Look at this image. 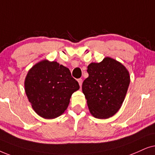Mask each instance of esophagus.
<instances>
[{"label": "esophagus", "instance_id": "obj_1", "mask_svg": "<svg viewBox=\"0 0 155 155\" xmlns=\"http://www.w3.org/2000/svg\"><path fill=\"white\" fill-rule=\"evenodd\" d=\"M78 82H79V84L80 87H81L82 83H83V80H82L81 79H78Z\"/></svg>", "mask_w": 155, "mask_h": 155}]
</instances>
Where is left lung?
Segmentation results:
<instances>
[{
  "instance_id": "left-lung-1",
  "label": "left lung",
  "mask_w": 155,
  "mask_h": 155,
  "mask_svg": "<svg viewBox=\"0 0 155 155\" xmlns=\"http://www.w3.org/2000/svg\"><path fill=\"white\" fill-rule=\"evenodd\" d=\"M88 77L82 84L89 111L98 119H107L121 108L130 77L123 64L106 57L101 62L88 66Z\"/></svg>"
}]
</instances>
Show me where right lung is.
Segmentation results:
<instances>
[{
	"label": "right lung",
	"mask_w": 155,
	"mask_h": 155,
	"mask_svg": "<svg viewBox=\"0 0 155 155\" xmlns=\"http://www.w3.org/2000/svg\"><path fill=\"white\" fill-rule=\"evenodd\" d=\"M25 91L33 110L45 119H54L67 110L71 95L79 89L67 67L44 59L29 70Z\"/></svg>",
	"instance_id": "1"
}]
</instances>
